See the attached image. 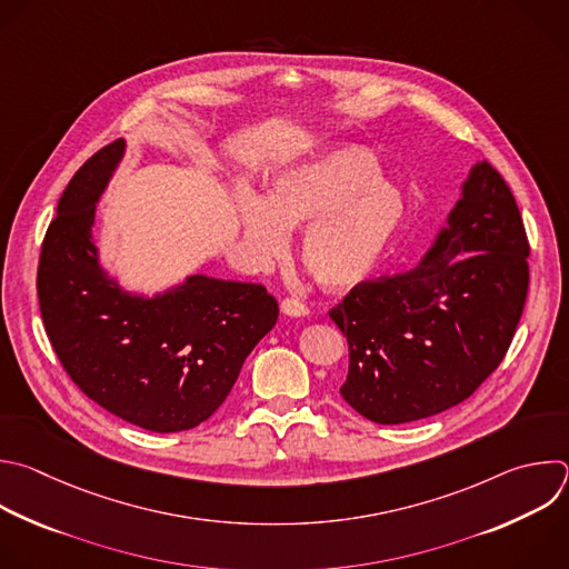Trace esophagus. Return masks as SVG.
<instances>
[{
	"label": "esophagus",
	"mask_w": 569,
	"mask_h": 569,
	"mask_svg": "<svg viewBox=\"0 0 569 569\" xmlns=\"http://www.w3.org/2000/svg\"><path fill=\"white\" fill-rule=\"evenodd\" d=\"M281 312L288 317H306L308 315V306L297 301V299H283L281 301Z\"/></svg>",
	"instance_id": "34e87169"
}]
</instances>
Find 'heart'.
<instances>
[{
	"label": "heart",
	"mask_w": 569,
	"mask_h": 569,
	"mask_svg": "<svg viewBox=\"0 0 569 569\" xmlns=\"http://www.w3.org/2000/svg\"><path fill=\"white\" fill-rule=\"evenodd\" d=\"M237 219L259 261L279 257L290 230L303 224L299 257L306 270L323 290L341 292L389 257L407 226V199L382 178L368 147L348 142L274 171L268 197L241 189Z\"/></svg>",
	"instance_id": "b5f03b06"
}]
</instances>
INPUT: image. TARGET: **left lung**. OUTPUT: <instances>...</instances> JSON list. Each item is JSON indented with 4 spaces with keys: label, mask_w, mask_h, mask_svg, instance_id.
Instances as JSON below:
<instances>
[{
    "label": "left lung",
    "mask_w": 569,
    "mask_h": 569,
    "mask_svg": "<svg viewBox=\"0 0 569 569\" xmlns=\"http://www.w3.org/2000/svg\"><path fill=\"white\" fill-rule=\"evenodd\" d=\"M529 246L511 189L476 162L422 261L355 286L330 310L348 341L341 398L405 425L467 400L502 361L527 299Z\"/></svg>",
    "instance_id": "8db88e82"
}]
</instances>
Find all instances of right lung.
<instances>
[{
  "instance_id": "1",
  "label": "right lung",
  "mask_w": 569,
  "mask_h": 569,
  "mask_svg": "<svg viewBox=\"0 0 569 569\" xmlns=\"http://www.w3.org/2000/svg\"><path fill=\"white\" fill-rule=\"evenodd\" d=\"M124 151V138L102 147L67 184L42 243L40 310L87 398L147 431L178 433L226 402L279 306L263 286L208 274L151 297L120 286L100 261L93 226Z\"/></svg>"
}]
</instances>
